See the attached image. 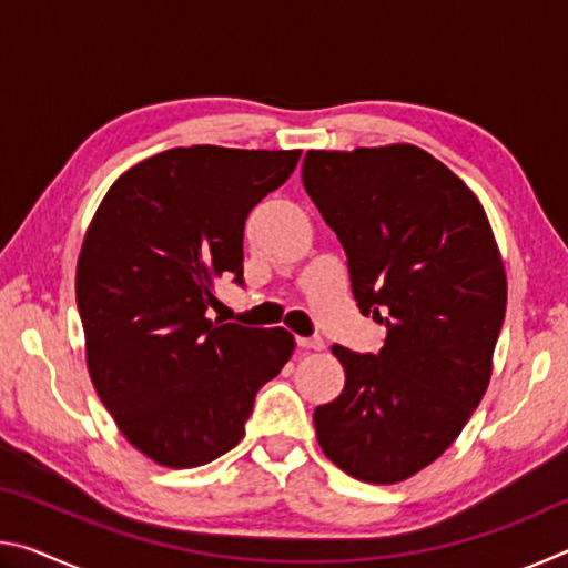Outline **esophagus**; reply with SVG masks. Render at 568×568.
Returning <instances> with one entry per match:
<instances>
[{"instance_id":"obj_1","label":"esophagus","mask_w":568,"mask_h":568,"mask_svg":"<svg viewBox=\"0 0 568 568\" xmlns=\"http://www.w3.org/2000/svg\"><path fill=\"white\" fill-rule=\"evenodd\" d=\"M295 343H297V348H303V351H323L325 348L323 338H295Z\"/></svg>"}]
</instances>
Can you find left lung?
<instances>
[{
  "label": "left lung",
  "instance_id": "left-lung-1",
  "mask_svg": "<svg viewBox=\"0 0 568 568\" xmlns=\"http://www.w3.org/2000/svg\"><path fill=\"white\" fill-rule=\"evenodd\" d=\"M303 185L348 255L353 297L386 325L378 353L333 345L345 368L313 413L323 454L398 484L444 454L491 378L506 273L478 197L413 145L311 150Z\"/></svg>",
  "mask_w": 568,
  "mask_h": 568
}]
</instances>
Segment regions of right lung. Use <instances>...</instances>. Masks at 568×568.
<instances>
[{"label": "right lung", "instance_id": "add662e5", "mask_svg": "<svg viewBox=\"0 0 568 568\" xmlns=\"http://www.w3.org/2000/svg\"><path fill=\"white\" fill-rule=\"evenodd\" d=\"M301 150L172 148L114 182L77 263L88 368L122 436L195 468L245 436L257 390L293 355L285 328L207 318L217 277L243 285L245 220Z\"/></svg>", "mask_w": 568, "mask_h": 568}]
</instances>
